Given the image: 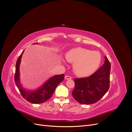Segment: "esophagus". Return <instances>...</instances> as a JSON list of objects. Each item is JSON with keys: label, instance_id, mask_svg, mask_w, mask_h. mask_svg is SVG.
<instances>
[{"label": "esophagus", "instance_id": "1", "mask_svg": "<svg viewBox=\"0 0 132 132\" xmlns=\"http://www.w3.org/2000/svg\"><path fill=\"white\" fill-rule=\"evenodd\" d=\"M65 79L66 80H70V79H71V77H70V76H68V75H65Z\"/></svg>", "mask_w": 132, "mask_h": 132}]
</instances>
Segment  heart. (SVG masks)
Masks as SVG:
<instances>
[{
    "mask_svg": "<svg viewBox=\"0 0 132 132\" xmlns=\"http://www.w3.org/2000/svg\"><path fill=\"white\" fill-rule=\"evenodd\" d=\"M65 58L69 62L74 64V72L79 77H86L93 74L101 61V55L98 52L80 47L69 51Z\"/></svg>",
    "mask_w": 132,
    "mask_h": 132,
    "instance_id": "1",
    "label": "heart"
}]
</instances>
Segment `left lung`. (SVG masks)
<instances>
[{
  "label": "left lung",
  "instance_id": "left-lung-1",
  "mask_svg": "<svg viewBox=\"0 0 132 132\" xmlns=\"http://www.w3.org/2000/svg\"><path fill=\"white\" fill-rule=\"evenodd\" d=\"M103 65L91 76L74 79L75 88L72 95L81 104H93L100 100L110 87L111 64L105 56Z\"/></svg>",
  "mask_w": 132,
  "mask_h": 132
}]
</instances>
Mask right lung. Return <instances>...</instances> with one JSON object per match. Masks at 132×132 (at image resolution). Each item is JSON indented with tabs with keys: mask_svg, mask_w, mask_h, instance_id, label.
I'll return each instance as SVG.
<instances>
[{
	"mask_svg": "<svg viewBox=\"0 0 132 132\" xmlns=\"http://www.w3.org/2000/svg\"><path fill=\"white\" fill-rule=\"evenodd\" d=\"M33 44H38L35 43ZM23 51L19 57L16 63L15 74L14 80L16 85L21 93L22 96L27 101L31 103L37 104L46 102L52 96L54 91L59 83L63 81L64 78V74L54 75L47 80L43 84L35 90H27L22 86L20 81V64Z\"/></svg>",
	"mask_w": 132,
	"mask_h": 132,
	"instance_id": "add662e5",
	"label": "right lung"
}]
</instances>
